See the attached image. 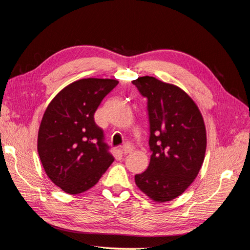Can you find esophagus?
I'll list each match as a JSON object with an SVG mask.
<instances>
[{"label":"esophagus","instance_id":"1","mask_svg":"<svg viewBox=\"0 0 250 250\" xmlns=\"http://www.w3.org/2000/svg\"><path fill=\"white\" fill-rule=\"evenodd\" d=\"M122 151H123L124 154H128V153H131V152H132L133 148H132V146H130V145H128V144H126V145H124V146L122 147Z\"/></svg>","mask_w":250,"mask_h":250}]
</instances>
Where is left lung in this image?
<instances>
[{"instance_id":"left-lung-1","label":"left lung","mask_w":250,"mask_h":250,"mask_svg":"<svg viewBox=\"0 0 250 250\" xmlns=\"http://www.w3.org/2000/svg\"><path fill=\"white\" fill-rule=\"evenodd\" d=\"M146 97L149 146L152 154L135 185L156 202L173 200L190 187L201 169L207 149V131L201 112L180 87L154 77L132 81Z\"/></svg>"}]
</instances>
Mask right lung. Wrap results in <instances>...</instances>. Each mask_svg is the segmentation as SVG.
<instances>
[{"label":"right lung","mask_w":250,"mask_h":250,"mask_svg":"<svg viewBox=\"0 0 250 250\" xmlns=\"http://www.w3.org/2000/svg\"><path fill=\"white\" fill-rule=\"evenodd\" d=\"M118 83L99 78L75 81L60 90L43 113L37 151L48 177L67 194L94 187L115 161L94 115Z\"/></svg>","instance_id":"right-lung-1"}]
</instances>
